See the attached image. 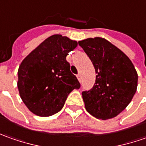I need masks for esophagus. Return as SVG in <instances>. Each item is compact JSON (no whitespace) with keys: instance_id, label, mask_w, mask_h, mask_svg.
Masks as SVG:
<instances>
[{"instance_id":"1","label":"esophagus","mask_w":146,"mask_h":146,"mask_svg":"<svg viewBox=\"0 0 146 146\" xmlns=\"http://www.w3.org/2000/svg\"><path fill=\"white\" fill-rule=\"evenodd\" d=\"M77 78H78V81L81 82H82V78H81V74H80V73H78V75H77Z\"/></svg>"}]
</instances>
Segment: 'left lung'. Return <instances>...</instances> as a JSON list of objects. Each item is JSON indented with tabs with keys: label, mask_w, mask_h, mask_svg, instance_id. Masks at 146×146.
Listing matches in <instances>:
<instances>
[{
	"label": "left lung",
	"mask_w": 146,
	"mask_h": 146,
	"mask_svg": "<svg viewBox=\"0 0 146 146\" xmlns=\"http://www.w3.org/2000/svg\"><path fill=\"white\" fill-rule=\"evenodd\" d=\"M96 73L93 88L83 91L85 108L97 119L113 118L122 112L137 91L138 76L130 59L100 37L79 41Z\"/></svg>",
	"instance_id": "obj_1"
}]
</instances>
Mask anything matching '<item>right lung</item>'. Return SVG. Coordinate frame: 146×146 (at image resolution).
I'll return each instance as SVG.
<instances>
[{
    "mask_svg": "<svg viewBox=\"0 0 146 146\" xmlns=\"http://www.w3.org/2000/svg\"><path fill=\"white\" fill-rule=\"evenodd\" d=\"M78 42L61 35L46 38L25 58L18 71L20 97L38 116H50L63 108L68 95L81 85L70 71L66 56Z\"/></svg>",
    "mask_w": 146,
    "mask_h": 146,
    "instance_id": "obj_1",
    "label": "right lung"
}]
</instances>
